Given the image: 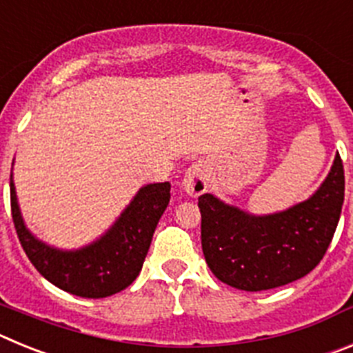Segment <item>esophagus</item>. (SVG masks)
<instances>
[{
  "label": "esophagus",
  "mask_w": 353,
  "mask_h": 353,
  "mask_svg": "<svg viewBox=\"0 0 353 353\" xmlns=\"http://www.w3.org/2000/svg\"><path fill=\"white\" fill-rule=\"evenodd\" d=\"M183 189L189 196H198L205 194L208 189V174H207V166L203 162H194L192 166H189V170L185 171V176H183Z\"/></svg>",
  "instance_id": "1"
}]
</instances>
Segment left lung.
I'll use <instances>...</instances> for the list:
<instances>
[{
    "mask_svg": "<svg viewBox=\"0 0 353 353\" xmlns=\"http://www.w3.org/2000/svg\"><path fill=\"white\" fill-rule=\"evenodd\" d=\"M343 199L345 171L339 155L310 199L277 214L252 215L212 194L199 196L201 248L212 274L245 292L297 281L325 254Z\"/></svg>",
    "mask_w": 353,
    "mask_h": 353,
    "instance_id": "left-lung-1",
    "label": "left lung"
}]
</instances>
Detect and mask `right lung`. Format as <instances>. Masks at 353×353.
<instances>
[{
	"label": "right lung",
	"instance_id": "1",
	"mask_svg": "<svg viewBox=\"0 0 353 353\" xmlns=\"http://www.w3.org/2000/svg\"><path fill=\"white\" fill-rule=\"evenodd\" d=\"M170 182L141 187L101 239L76 251H61L31 235L10 174L12 219L26 256L49 283L72 295L102 299L125 290L139 276L159 219L170 203Z\"/></svg>",
	"mask_w": 353,
	"mask_h": 353
}]
</instances>
